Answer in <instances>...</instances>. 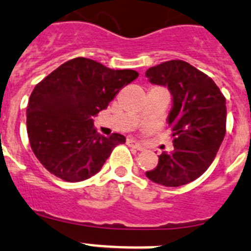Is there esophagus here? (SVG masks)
Segmentation results:
<instances>
[{"label": "esophagus", "mask_w": 251, "mask_h": 251, "mask_svg": "<svg viewBox=\"0 0 251 251\" xmlns=\"http://www.w3.org/2000/svg\"><path fill=\"white\" fill-rule=\"evenodd\" d=\"M127 145L131 146V148L136 149V150H142V145L140 142H137L136 140H132V139H127Z\"/></svg>", "instance_id": "esophagus-1"}]
</instances>
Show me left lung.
Masks as SVG:
<instances>
[{
  "label": "left lung",
  "mask_w": 251,
  "mask_h": 251,
  "mask_svg": "<svg viewBox=\"0 0 251 251\" xmlns=\"http://www.w3.org/2000/svg\"><path fill=\"white\" fill-rule=\"evenodd\" d=\"M145 76L152 85L168 87L173 106L174 150L159 156L151 181L168 187L186 185L201 176L214 161L225 136L226 101L216 83L185 61L171 60L150 67Z\"/></svg>",
  "instance_id": "obj_1"
}]
</instances>
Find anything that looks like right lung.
I'll return each mask as SVG.
<instances>
[{
    "label": "right lung",
    "mask_w": 251,
    "mask_h": 251,
    "mask_svg": "<svg viewBox=\"0 0 251 251\" xmlns=\"http://www.w3.org/2000/svg\"><path fill=\"white\" fill-rule=\"evenodd\" d=\"M139 76L134 70H112L98 61H67L36 85L27 105V134L45 168L69 182L86 180L126 137L100 135L92 116Z\"/></svg>",
    "instance_id": "right-lung-1"
}]
</instances>
